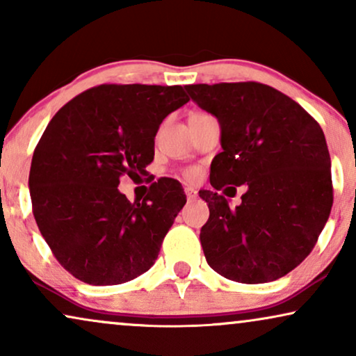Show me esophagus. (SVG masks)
I'll return each instance as SVG.
<instances>
[{
    "mask_svg": "<svg viewBox=\"0 0 356 356\" xmlns=\"http://www.w3.org/2000/svg\"><path fill=\"white\" fill-rule=\"evenodd\" d=\"M184 193H186L188 201H193V199L197 197V191H196V189H194V188H191V186L184 188Z\"/></svg>",
    "mask_w": 356,
    "mask_h": 356,
    "instance_id": "1",
    "label": "esophagus"
}]
</instances>
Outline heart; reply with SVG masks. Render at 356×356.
I'll return each mask as SVG.
<instances>
[{"label": "heart", "mask_w": 356, "mask_h": 356, "mask_svg": "<svg viewBox=\"0 0 356 356\" xmlns=\"http://www.w3.org/2000/svg\"><path fill=\"white\" fill-rule=\"evenodd\" d=\"M184 177H186L188 179H197V177H199V170L197 168H186L184 170Z\"/></svg>", "instance_id": "b5f03b06"}]
</instances>
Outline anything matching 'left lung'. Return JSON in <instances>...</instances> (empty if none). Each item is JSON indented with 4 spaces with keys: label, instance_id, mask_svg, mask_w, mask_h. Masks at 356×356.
Listing matches in <instances>:
<instances>
[{
    "label": "left lung",
    "instance_id": "1",
    "mask_svg": "<svg viewBox=\"0 0 356 356\" xmlns=\"http://www.w3.org/2000/svg\"><path fill=\"white\" fill-rule=\"evenodd\" d=\"M184 89L222 129L223 150L211 165L213 189L199 191L211 212L199 235L207 264L240 284L280 279L313 251L332 209L323 129L303 106L261 82ZM241 184L247 193L233 209L216 191Z\"/></svg>",
    "mask_w": 356,
    "mask_h": 356
}]
</instances>
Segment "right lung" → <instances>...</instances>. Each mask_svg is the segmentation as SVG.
<instances>
[{
    "label": "right lung",
    "instance_id": "add662e5",
    "mask_svg": "<svg viewBox=\"0 0 356 356\" xmlns=\"http://www.w3.org/2000/svg\"><path fill=\"white\" fill-rule=\"evenodd\" d=\"M186 102L181 86L102 84L67 102L43 131L29 175L32 211L76 279L124 284L154 266L186 194L160 178L129 202L118 184L123 175L147 177L160 123Z\"/></svg>",
    "mask_w": 356,
    "mask_h": 356
}]
</instances>
